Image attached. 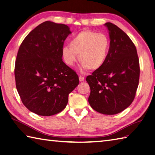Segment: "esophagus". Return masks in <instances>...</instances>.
I'll return each instance as SVG.
<instances>
[{"instance_id": "obj_1", "label": "esophagus", "mask_w": 155, "mask_h": 155, "mask_svg": "<svg viewBox=\"0 0 155 155\" xmlns=\"http://www.w3.org/2000/svg\"><path fill=\"white\" fill-rule=\"evenodd\" d=\"M79 81H81V82H83V81H84V77H83V76H79Z\"/></svg>"}]
</instances>
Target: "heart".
Instances as JSON below:
<instances>
[{
  "mask_svg": "<svg viewBox=\"0 0 155 155\" xmlns=\"http://www.w3.org/2000/svg\"><path fill=\"white\" fill-rule=\"evenodd\" d=\"M110 45L109 38L106 35L85 30L71 39L69 47H63L62 56L66 64L72 66L78 55L82 68L97 71L106 62Z\"/></svg>",
  "mask_w": 155,
  "mask_h": 155,
  "instance_id": "b5f03b06",
  "label": "heart"
}]
</instances>
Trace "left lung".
Wrapping results in <instances>:
<instances>
[{"instance_id": "left-lung-1", "label": "left lung", "mask_w": 155, "mask_h": 155, "mask_svg": "<svg viewBox=\"0 0 155 155\" xmlns=\"http://www.w3.org/2000/svg\"><path fill=\"white\" fill-rule=\"evenodd\" d=\"M104 25L109 32V53L103 67L86 80L91 88V107L98 113L111 115L120 113L133 103L140 67L136 47L128 36L113 23Z\"/></svg>"}]
</instances>
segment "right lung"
I'll return each mask as SVG.
<instances>
[{
    "instance_id": "1",
    "label": "right lung",
    "mask_w": 155,
    "mask_h": 155,
    "mask_svg": "<svg viewBox=\"0 0 155 155\" xmlns=\"http://www.w3.org/2000/svg\"><path fill=\"white\" fill-rule=\"evenodd\" d=\"M71 33L64 24L45 21L20 46L15 67L16 87L23 104L41 116L60 113L79 79L62 61L64 42Z\"/></svg>"
}]
</instances>
